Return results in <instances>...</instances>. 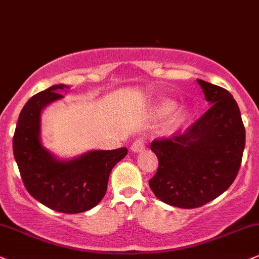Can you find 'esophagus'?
<instances>
[{
  "label": "esophagus",
  "mask_w": 259,
  "mask_h": 259,
  "mask_svg": "<svg viewBox=\"0 0 259 259\" xmlns=\"http://www.w3.org/2000/svg\"><path fill=\"white\" fill-rule=\"evenodd\" d=\"M132 152L134 153H140L145 150V142H143L142 139H137L135 142L133 143L132 147H130Z\"/></svg>",
  "instance_id": "esophagus-1"
}]
</instances>
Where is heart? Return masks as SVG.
Returning a JSON list of instances; mask_svg holds the SVG:
<instances>
[{
	"label": "heart",
	"mask_w": 259,
	"mask_h": 259,
	"mask_svg": "<svg viewBox=\"0 0 259 259\" xmlns=\"http://www.w3.org/2000/svg\"><path fill=\"white\" fill-rule=\"evenodd\" d=\"M177 103L172 99H163L160 100L155 106V112L160 114V116H167V114L172 113L176 110ZM189 112L186 109H181L177 112H175L171 116V118L168 120V129L169 130H177L179 129L183 124L185 123V120L188 119Z\"/></svg>",
	"instance_id": "obj_1"
}]
</instances>
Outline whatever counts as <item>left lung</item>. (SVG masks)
Here are the masks:
<instances>
[{
  "label": "left lung",
  "instance_id": "obj_1",
  "mask_svg": "<svg viewBox=\"0 0 259 259\" xmlns=\"http://www.w3.org/2000/svg\"><path fill=\"white\" fill-rule=\"evenodd\" d=\"M197 82L209 110L182 135L150 145L159 160L150 189L160 201L184 209L201 207L230 188L245 148V127L232 94L207 81Z\"/></svg>",
  "mask_w": 259,
  "mask_h": 259
}]
</instances>
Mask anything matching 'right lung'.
I'll use <instances>...</instances> for the list:
<instances>
[{
	"label": "right lung",
	"instance_id": "1",
	"mask_svg": "<svg viewBox=\"0 0 259 259\" xmlns=\"http://www.w3.org/2000/svg\"><path fill=\"white\" fill-rule=\"evenodd\" d=\"M69 88L63 83L54 84L25 104L13 137V153L32 197L52 210L77 214L90 210L103 199L110 173L127 149L88 150L62 159L42 145V110L63 99L61 92Z\"/></svg>",
	"mask_w": 259,
	"mask_h": 259
}]
</instances>
